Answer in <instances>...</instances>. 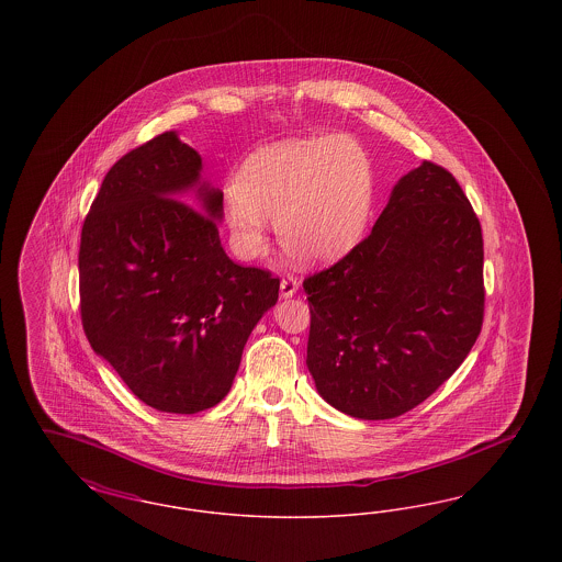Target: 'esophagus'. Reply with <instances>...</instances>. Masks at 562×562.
I'll return each mask as SVG.
<instances>
[{"mask_svg":"<svg viewBox=\"0 0 562 562\" xmlns=\"http://www.w3.org/2000/svg\"><path fill=\"white\" fill-rule=\"evenodd\" d=\"M299 291V282H296V278H284L282 282H280V296L282 299H291Z\"/></svg>","mask_w":562,"mask_h":562,"instance_id":"34e87169","label":"esophagus"}]
</instances>
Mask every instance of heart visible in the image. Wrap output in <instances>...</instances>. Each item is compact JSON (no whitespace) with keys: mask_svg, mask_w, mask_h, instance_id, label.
Returning a JSON list of instances; mask_svg holds the SVG:
<instances>
[{"mask_svg":"<svg viewBox=\"0 0 562 562\" xmlns=\"http://www.w3.org/2000/svg\"><path fill=\"white\" fill-rule=\"evenodd\" d=\"M225 202L229 240L241 259L268 250V218L299 266H326L362 240L373 216V161L349 136L296 138L250 154Z\"/></svg>","mask_w":562,"mask_h":562,"instance_id":"1","label":"heart"}]
</instances>
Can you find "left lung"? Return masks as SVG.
<instances>
[{
    "label": "left lung",
    "instance_id": "1",
    "mask_svg": "<svg viewBox=\"0 0 562 562\" xmlns=\"http://www.w3.org/2000/svg\"><path fill=\"white\" fill-rule=\"evenodd\" d=\"M481 223L453 175L422 161L394 186L369 238L310 276L307 369L356 419H394L465 360L484 312Z\"/></svg>",
    "mask_w": 562,
    "mask_h": 562
}]
</instances>
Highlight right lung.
I'll list each match as a JSON object with an SVG mask.
<instances>
[{
    "label": "right lung",
    "mask_w": 562,
    "mask_h": 562,
    "mask_svg": "<svg viewBox=\"0 0 562 562\" xmlns=\"http://www.w3.org/2000/svg\"><path fill=\"white\" fill-rule=\"evenodd\" d=\"M181 199H193L204 215ZM223 191L177 131L115 161L81 227V324L138 401L193 415L223 401L280 280L221 246Z\"/></svg>",
    "instance_id": "1"
}]
</instances>
